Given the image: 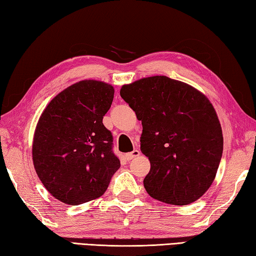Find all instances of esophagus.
<instances>
[{
    "label": "esophagus",
    "instance_id": "obj_1",
    "mask_svg": "<svg viewBox=\"0 0 256 256\" xmlns=\"http://www.w3.org/2000/svg\"><path fill=\"white\" fill-rule=\"evenodd\" d=\"M140 155V152L138 150H134L132 152H130V153H127L126 154V158H127V160H132V158H137V156Z\"/></svg>",
    "mask_w": 256,
    "mask_h": 256
}]
</instances>
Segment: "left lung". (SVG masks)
Instances as JSON below:
<instances>
[{"instance_id": "obj_1", "label": "left lung", "mask_w": 256, "mask_h": 256, "mask_svg": "<svg viewBox=\"0 0 256 256\" xmlns=\"http://www.w3.org/2000/svg\"><path fill=\"white\" fill-rule=\"evenodd\" d=\"M120 96L142 120L140 150L150 162L147 194L176 206L198 200L214 182L222 155V132L212 103L168 76L124 85Z\"/></svg>"}]
</instances>
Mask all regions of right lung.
<instances>
[{
  "label": "right lung",
  "mask_w": 256,
  "mask_h": 256,
  "mask_svg": "<svg viewBox=\"0 0 256 256\" xmlns=\"http://www.w3.org/2000/svg\"><path fill=\"white\" fill-rule=\"evenodd\" d=\"M114 90L86 80L70 85L49 102L37 124L34 165L54 198L78 206L104 194L120 168L114 137L102 124Z\"/></svg>",
  "instance_id": "right-lung-1"
}]
</instances>
